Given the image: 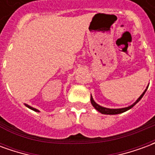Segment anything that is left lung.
<instances>
[{
  "label": "left lung",
  "instance_id": "8db88e82",
  "mask_svg": "<svg viewBox=\"0 0 155 155\" xmlns=\"http://www.w3.org/2000/svg\"><path fill=\"white\" fill-rule=\"evenodd\" d=\"M147 89H148V87H147ZM147 89L145 90V91H143V94L140 95V97L138 98V100H137L133 104H131L130 106H128V107H125V108H121V109H109V108H105V107H103V106H101V105H99V104H97V103H95L94 102V101L93 100V98H92V96H91V104H92V105L94 106V108L96 110H98L99 112H101V114H121V113H124V112H125V111L129 110H130L131 108L134 107L135 104L139 102V101L142 99V97L143 96V94H145V92H146Z\"/></svg>",
  "mask_w": 155,
  "mask_h": 155
}]
</instances>
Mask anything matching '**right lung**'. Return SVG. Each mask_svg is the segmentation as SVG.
Masks as SVG:
<instances>
[{"instance_id":"1","label":"right lung","mask_w":155,"mask_h":155,"mask_svg":"<svg viewBox=\"0 0 155 155\" xmlns=\"http://www.w3.org/2000/svg\"><path fill=\"white\" fill-rule=\"evenodd\" d=\"M25 106H26V107H28L29 109H31V110H32L35 111V112H39L38 110H36V109H35V108H33V107H31V106H30V105H28V104H25Z\"/></svg>"}]
</instances>
